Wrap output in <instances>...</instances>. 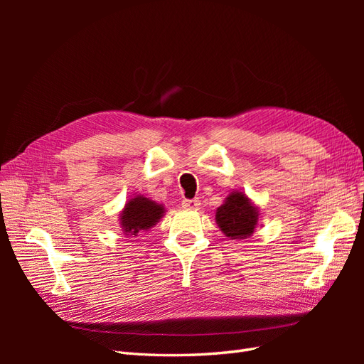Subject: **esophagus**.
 <instances>
[{
	"instance_id": "34e87169",
	"label": "esophagus",
	"mask_w": 364,
	"mask_h": 364,
	"mask_svg": "<svg viewBox=\"0 0 364 364\" xmlns=\"http://www.w3.org/2000/svg\"><path fill=\"white\" fill-rule=\"evenodd\" d=\"M182 206L185 209H199L200 206V200L199 199H185L182 202Z\"/></svg>"
}]
</instances>
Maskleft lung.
I'll list each match as a JSON object with an SVG mask.
<instances>
[{
  "label": "left lung",
  "mask_w": 364,
  "mask_h": 364,
  "mask_svg": "<svg viewBox=\"0 0 364 364\" xmlns=\"http://www.w3.org/2000/svg\"><path fill=\"white\" fill-rule=\"evenodd\" d=\"M259 220V209L241 191H232L217 208L215 222L222 232L230 240L249 238Z\"/></svg>",
  "instance_id": "8db88e82"
}]
</instances>
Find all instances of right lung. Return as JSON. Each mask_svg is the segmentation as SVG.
Instances as JSON below:
<instances>
[{
    "label": "right lung",
    "instance_id": "obj_1",
    "mask_svg": "<svg viewBox=\"0 0 364 364\" xmlns=\"http://www.w3.org/2000/svg\"><path fill=\"white\" fill-rule=\"evenodd\" d=\"M165 208L144 196H135L119 213V226L123 234L132 237L139 230H150L162 218Z\"/></svg>",
    "mask_w": 364,
    "mask_h": 364
}]
</instances>
